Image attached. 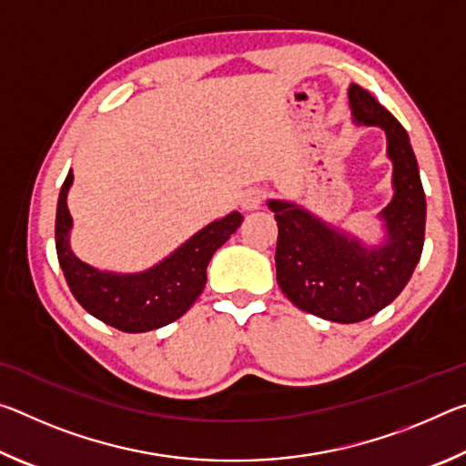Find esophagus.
<instances>
[{
    "instance_id": "obj_1",
    "label": "esophagus",
    "mask_w": 466,
    "mask_h": 466,
    "mask_svg": "<svg viewBox=\"0 0 466 466\" xmlns=\"http://www.w3.org/2000/svg\"><path fill=\"white\" fill-rule=\"evenodd\" d=\"M267 199V191L265 188H248L247 193L242 195V209H258Z\"/></svg>"
}]
</instances>
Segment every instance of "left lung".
<instances>
[{"label": "left lung", "instance_id": "left-lung-1", "mask_svg": "<svg viewBox=\"0 0 466 466\" xmlns=\"http://www.w3.org/2000/svg\"><path fill=\"white\" fill-rule=\"evenodd\" d=\"M350 102L356 121L378 125L389 139L394 197L382 211L389 230L382 247L364 248L298 205L269 201L281 291L296 309L345 325L374 317L403 291L425 240V193L407 131L361 86L351 84Z\"/></svg>", "mask_w": 466, "mask_h": 466}]
</instances>
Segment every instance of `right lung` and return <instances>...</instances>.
Masks as SVG:
<instances>
[{
    "instance_id": "add662e5",
    "label": "right lung",
    "mask_w": 466,
    "mask_h": 466,
    "mask_svg": "<svg viewBox=\"0 0 466 466\" xmlns=\"http://www.w3.org/2000/svg\"><path fill=\"white\" fill-rule=\"evenodd\" d=\"M72 180L74 175L69 172L59 191L55 218V248L61 271L82 309L123 333H146L183 317L201 296L208 281L205 271L214 252L238 230L244 219L238 211L218 219L144 273L96 271L69 248L72 216L67 209V191Z\"/></svg>"
}]
</instances>
